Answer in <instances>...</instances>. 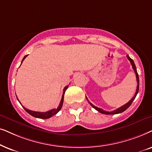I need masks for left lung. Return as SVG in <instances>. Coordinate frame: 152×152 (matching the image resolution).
Here are the masks:
<instances>
[{"mask_svg": "<svg viewBox=\"0 0 152 152\" xmlns=\"http://www.w3.org/2000/svg\"><path fill=\"white\" fill-rule=\"evenodd\" d=\"M126 57H127V58H128V59H129V61H130L131 65H132V67H133V70H134V72H135V76H136L137 83V88H136V92H135V95H134V96H133V98L131 99L130 101H129V102L128 103H127V104L124 105V106H122V107H120V108L116 109V110L112 111V112H108V111L104 110H103V109H102V108H98V107L94 106V105H93L92 104H91V103H90V102H89L88 99V98H87V97H86L87 100L88 101L89 103H90V104L91 105V106H92L94 109H96V110L97 111H99V113H102V114H106V115H115V114H118V113H121L124 112V111L126 110V109L128 108L129 107L131 106V104H132V102H133V100L135 99V96H136L137 94V93H138V91H139V76H138V74H137L136 67H135V63H134V62H133V60L132 59H131V58L130 57H129V56L128 55L126 56Z\"/></svg>", "mask_w": 152, "mask_h": 152, "instance_id": "left-lung-1", "label": "left lung"}]
</instances>
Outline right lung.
<instances>
[{"label":"right lung","instance_id":"right-lung-1","mask_svg":"<svg viewBox=\"0 0 152 152\" xmlns=\"http://www.w3.org/2000/svg\"><path fill=\"white\" fill-rule=\"evenodd\" d=\"M28 55H26L24 56V58H23V60H22L21 61V63L23 62V61L24 60V59L27 57ZM68 88V86H66L65 88H64L63 90V94H62V99L60 101V103L59 104V106L57 108H53V109H51V110H48V111H46V112H44V113H41V112H37V111H32V110H28V108H25V107H23V108L25 109V110L28 113H29L30 115H32V116L35 117H37V118H40V119H48V118H50V117L53 116L54 115L57 114V113L59 112L60 110V109L62 108V104H63V101H64V92H65V91L66 89ZM19 101V99H18ZM20 103V102H19ZM21 104V103H20Z\"/></svg>","mask_w":152,"mask_h":152}]
</instances>
